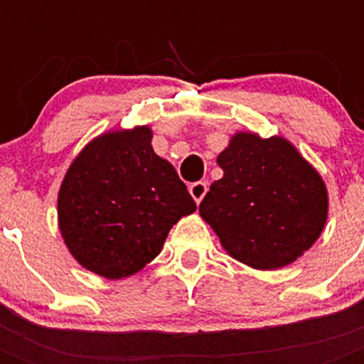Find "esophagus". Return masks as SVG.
<instances>
[{"label": "esophagus", "instance_id": "34e87169", "mask_svg": "<svg viewBox=\"0 0 364 364\" xmlns=\"http://www.w3.org/2000/svg\"><path fill=\"white\" fill-rule=\"evenodd\" d=\"M188 193H191V196L194 198V202H196V204H200V202H202V198L205 196V193H208V183L205 181L193 183V185L188 187Z\"/></svg>", "mask_w": 364, "mask_h": 364}]
</instances>
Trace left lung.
Segmentation results:
<instances>
[{
  "mask_svg": "<svg viewBox=\"0 0 364 364\" xmlns=\"http://www.w3.org/2000/svg\"><path fill=\"white\" fill-rule=\"evenodd\" d=\"M217 164L223 177L198 210L232 259L257 270H276L294 262L321 236L327 187L285 137L236 132Z\"/></svg>",
  "mask_w": 364,
  "mask_h": 364,
  "instance_id": "obj_1",
  "label": "left lung"
}]
</instances>
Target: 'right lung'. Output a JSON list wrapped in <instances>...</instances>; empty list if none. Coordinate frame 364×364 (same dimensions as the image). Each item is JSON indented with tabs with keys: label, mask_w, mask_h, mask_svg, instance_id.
Wrapping results in <instances>:
<instances>
[{
	"label": "right lung",
	"mask_w": 364,
	"mask_h": 364,
	"mask_svg": "<svg viewBox=\"0 0 364 364\" xmlns=\"http://www.w3.org/2000/svg\"><path fill=\"white\" fill-rule=\"evenodd\" d=\"M134 126L94 137L65 171L58 227L73 259L107 279L139 272L162 251L170 228L196 211L176 168Z\"/></svg>",
	"instance_id": "add662e5"
}]
</instances>
